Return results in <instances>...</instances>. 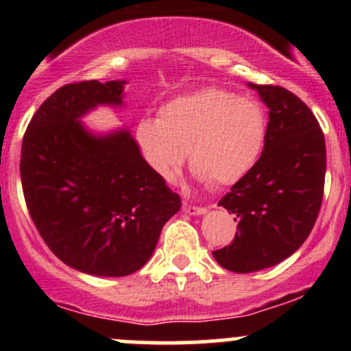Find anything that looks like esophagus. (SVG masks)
Listing matches in <instances>:
<instances>
[{
    "instance_id": "1",
    "label": "esophagus",
    "mask_w": 351,
    "mask_h": 351,
    "mask_svg": "<svg viewBox=\"0 0 351 351\" xmlns=\"http://www.w3.org/2000/svg\"><path fill=\"white\" fill-rule=\"evenodd\" d=\"M183 212L189 215H202L207 212V208L205 207H197V205H192V204H183Z\"/></svg>"
}]
</instances>
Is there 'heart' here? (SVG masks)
Wrapping results in <instances>:
<instances>
[{"label":"heart","instance_id":"obj_1","mask_svg":"<svg viewBox=\"0 0 351 351\" xmlns=\"http://www.w3.org/2000/svg\"><path fill=\"white\" fill-rule=\"evenodd\" d=\"M267 115L258 101L222 88H204L175 98L158 120L143 119L136 139L151 168L175 180L189 151L200 182L229 186L247 175L260 158Z\"/></svg>","mask_w":351,"mask_h":351}]
</instances>
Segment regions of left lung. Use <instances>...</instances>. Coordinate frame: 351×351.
<instances>
[{
  "label": "left lung",
  "instance_id": "1",
  "mask_svg": "<svg viewBox=\"0 0 351 351\" xmlns=\"http://www.w3.org/2000/svg\"><path fill=\"white\" fill-rule=\"evenodd\" d=\"M247 86L270 110L263 153L219 202L238 231L229 246L212 251L236 274L275 267L302 246L316 224L326 175L324 134L311 108L282 86Z\"/></svg>",
  "mask_w": 351,
  "mask_h": 351
}]
</instances>
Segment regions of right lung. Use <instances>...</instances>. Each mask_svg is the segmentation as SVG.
Instances as JSON below:
<instances>
[{
    "mask_svg": "<svg viewBox=\"0 0 351 351\" xmlns=\"http://www.w3.org/2000/svg\"><path fill=\"white\" fill-rule=\"evenodd\" d=\"M123 84H64L32 117L22 144L23 195L38 234L67 267L97 277L144 267L182 207L129 130L95 134L81 123L98 105L120 107Z\"/></svg>",
    "mask_w": 351,
    "mask_h": 351,
    "instance_id": "add662e5",
    "label": "right lung"
}]
</instances>
